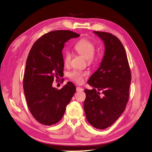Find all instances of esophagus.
Returning <instances> with one entry per match:
<instances>
[{"label":"esophagus","mask_w":152,"mask_h":152,"mask_svg":"<svg viewBox=\"0 0 152 152\" xmlns=\"http://www.w3.org/2000/svg\"><path fill=\"white\" fill-rule=\"evenodd\" d=\"M83 89L82 87H76V91H77V92H81V91H83Z\"/></svg>","instance_id":"esophagus-1"}]
</instances>
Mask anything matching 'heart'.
Returning a JSON list of instances; mask_svg holds the SVG:
<instances>
[{
  "label": "heart",
  "mask_w": 152,
  "mask_h": 152,
  "mask_svg": "<svg viewBox=\"0 0 152 152\" xmlns=\"http://www.w3.org/2000/svg\"><path fill=\"white\" fill-rule=\"evenodd\" d=\"M75 49L78 54L83 56L85 58L88 59V61L91 62L93 59V56L95 50H96V46L92 41L88 39L83 38L79 40L75 44ZM70 59H71V54L69 51H66L64 56L65 64H69ZM86 75V72L75 70L69 73V77L70 79L75 81V82L80 83L83 82V76Z\"/></svg>",
  "instance_id": "1"
}]
</instances>
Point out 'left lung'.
<instances>
[{
    "instance_id": "obj_1",
    "label": "left lung",
    "mask_w": 152,
    "mask_h": 152,
    "mask_svg": "<svg viewBox=\"0 0 152 152\" xmlns=\"http://www.w3.org/2000/svg\"><path fill=\"white\" fill-rule=\"evenodd\" d=\"M104 41L105 52L99 68L91 76L88 83L94 87L85 89L86 98L84 111L87 121L96 129L111 126L125 110L129 99L131 71L124 47L113 35L94 31ZM102 90L100 98L96 89Z\"/></svg>"
}]
</instances>
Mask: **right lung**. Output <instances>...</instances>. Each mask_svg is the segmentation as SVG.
Listing matches in <instances>:
<instances>
[{"label":"right lung","mask_w":152,"mask_h":152,"mask_svg":"<svg viewBox=\"0 0 152 152\" xmlns=\"http://www.w3.org/2000/svg\"><path fill=\"white\" fill-rule=\"evenodd\" d=\"M80 35L69 30H56L43 35L31 47L26 59L23 89L28 107L41 124L58 123L65 113L76 89L68 82L61 89L52 87L54 77L63 75L62 50L65 43Z\"/></svg>","instance_id":"right-lung-1"}]
</instances>
